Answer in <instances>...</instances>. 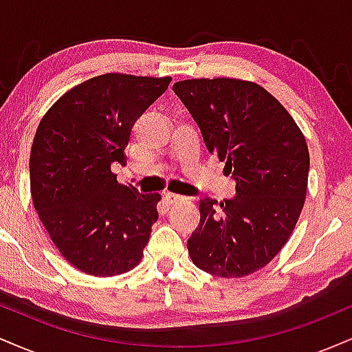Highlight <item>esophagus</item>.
<instances>
[{"instance_id":"34e87169","label":"esophagus","mask_w":352,"mask_h":352,"mask_svg":"<svg viewBox=\"0 0 352 352\" xmlns=\"http://www.w3.org/2000/svg\"><path fill=\"white\" fill-rule=\"evenodd\" d=\"M164 199H165V201H167L168 205H172V204H177V201H184L185 197L177 195V193H170V192H168V193H165Z\"/></svg>"}]
</instances>
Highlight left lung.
<instances>
[{"mask_svg": "<svg viewBox=\"0 0 352 352\" xmlns=\"http://www.w3.org/2000/svg\"><path fill=\"white\" fill-rule=\"evenodd\" d=\"M173 92L236 184V195L220 205L200 199V225L187 241L190 258L220 278L258 272L288 241L305 205V137L288 111L254 82L188 79L173 84Z\"/></svg>", "mask_w": 352, "mask_h": 352, "instance_id": "obj_1", "label": "left lung"}]
</instances>
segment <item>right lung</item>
Instances as JSON below:
<instances>
[{"label":"right lung","mask_w":352,"mask_h":352,"mask_svg":"<svg viewBox=\"0 0 352 352\" xmlns=\"http://www.w3.org/2000/svg\"><path fill=\"white\" fill-rule=\"evenodd\" d=\"M170 80L98 76L66 92L38 125L30 157L34 208L80 272L114 276L142 260L160 195L120 185L111 165L124 162L135 120Z\"/></svg>","instance_id":"1"}]
</instances>
